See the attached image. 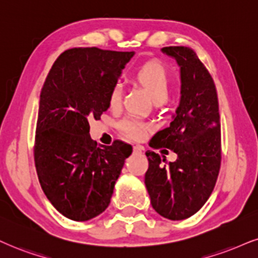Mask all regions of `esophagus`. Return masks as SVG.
Masks as SVG:
<instances>
[{"instance_id":"34e87169","label":"esophagus","mask_w":258,"mask_h":258,"mask_svg":"<svg viewBox=\"0 0 258 258\" xmlns=\"http://www.w3.org/2000/svg\"><path fill=\"white\" fill-rule=\"evenodd\" d=\"M142 152H144V147H142V146H140V145L134 146V153L141 154Z\"/></svg>"}]
</instances>
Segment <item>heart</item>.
Instances as JSON below:
<instances>
[{
    "label": "heart",
    "instance_id": "b5f03b06",
    "mask_svg": "<svg viewBox=\"0 0 258 258\" xmlns=\"http://www.w3.org/2000/svg\"><path fill=\"white\" fill-rule=\"evenodd\" d=\"M135 80L139 82L152 98L154 103H164L168 98L171 88V76L167 69L157 61L145 62L136 69ZM122 100V88L114 85L109 95V103L117 107ZM118 128L128 138L139 140L144 138L147 125L136 117H126L118 124Z\"/></svg>",
    "mask_w": 258,
    "mask_h": 258
}]
</instances>
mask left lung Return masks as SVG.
<instances>
[{
  "mask_svg": "<svg viewBox=\"0 0 258 258\" xmlns=\"http://www.w3.org/2000/svg\"><path fill=\"white\" fill-rule=\"evenodd\" d=\"M180 67V101L170 126L152 138V148H168L177 160L147 151L145 184L161 217L184 220L202 208L217 183L221 164L220 114L212 75L186 46L161 49Z\"/></svg>",
  "mask_w": 258,
  "mask_h": 258,
  "instance_id": "1",
  "label": "left lung"
}]
</instances>
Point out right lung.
Listing matches in <instances>:
<instances>
[{
    "label": "right lung",
    "instance_id": "obj_1",
    "mask_svg": "<svg viewBox=\"0 0 258 258\" xmlns=\"http://www.w3.org/2000/svg\"><path fill=\"white\" fill-rule=\"evenodd\" d=\"M134 51L74 47L59 55L40 92L34 164L51 205L75 221H87L110 205L124 160L122 141L97 147L90 120L110 107L109 95Z\"/></svg>",
    "mask_w": 258,
    "mask_h": 258
}]
</instances>
